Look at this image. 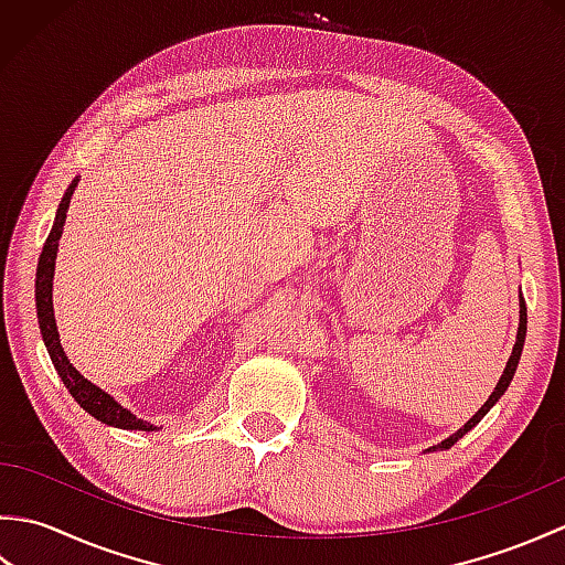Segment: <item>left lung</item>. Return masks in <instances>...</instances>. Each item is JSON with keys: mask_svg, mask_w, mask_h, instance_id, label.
<instances>
[{"mask_svg": "<svg viewBox=\"0 0 565 565\" xmlns=\"http://www.w3.org/2000/svg\"><path fill=\"white\" fill-rule=\"evenodd\" d=\"M524 338H526V306H524V298H522V294H520V328H518V340H514L512 354H510V359H508L505 371H502V376H500V381H498L495 391L488 395V401L481 405V411H478L471 419H468V423H466L463 427H459V429L454 431V435H449L447 439H441L439 444H435V447H429V449H425V451H444V449H451L454 444L459 441V439L466 435V431H471L478 423H481V419L488 415L490 407H493V405L502 398V395H505L508 386H510L512 379H514V371H518V364H520L522 347H524Z\"/></svg>", "mask_w": 565, "mask_h": 565, "instance_id": "left-lung-1", "label": "left lung"}]
</instances>
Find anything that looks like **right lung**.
Segmentation results:
<instances>
[{
	"instance_id": "obj_1",
	"label": "right lung",
	"mask_w": 565,
	"mask_h": 565,
	"mask_svg": "<svg viewBox=\"0 0 565 565\" xmlns=\"http://www.w3.org/2000/svg\"><path fill=\"white\" fill-rule=\"evenodd\" d=\"M79 179H72V184L67 186L63 201H60L57 213H55V223L51 227V235H47L43 252L39 257V271H35V310H39V328L43 334L45 350L51 354V362L57 371V376L63 379L65 388L70 391L72 398L79 403L82 411H87L92 417H97L99 423L111 425L118 429H140V431H154L152 423L148 419H140L134 413L118 403L114 395L102 391L99 386H94L89 379H84L79 371L70 364V359L60 344V332L55 326V310H53V276H55V257H57V243L63 237V225L67 218V209H70V199L75 194Z\"/></svg>"
}]
</instances>
